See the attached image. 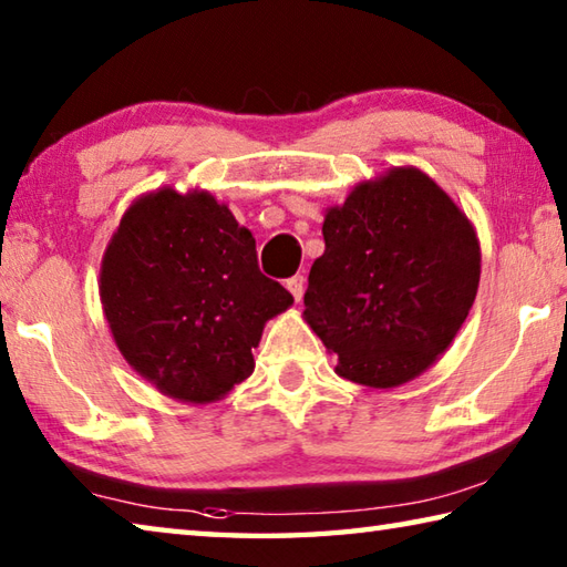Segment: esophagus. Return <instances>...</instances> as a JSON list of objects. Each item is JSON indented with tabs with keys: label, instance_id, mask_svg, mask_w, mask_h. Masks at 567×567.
<instances>
[{
	"label": "esophagus",
	"instance_id": "obj_1",
	"mask_svg": "<svg viewBox=\"0 0 567 567\" xmlns=\"http://www.w3.org/2000/svg\"><path fill=\"white\" fill-rule=\"evenodd\" d=\"M287 290H290L295 300L300 302V300H302V295H305V277H302V275H295V277H290V280H287Z\"/></svg>",
	"mask_w": 567,
	"mask_h": 567
}]
</instances>
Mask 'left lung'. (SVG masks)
<instances>
[{
  "instance_id": "left-lung-1",
  "label": "left lung",
  "mask_w": 567,
  "mask_h": 567,
  "mask_svg": "<svg viewBox=\"0 0 567 567\" xmlns=\"http://www.w3.org/2000/svg\"><path fill=\"white\" fill-rule=\"evenodd\" d=\"M305 320L334 372L368 388L417 378L463 328L480 282V245L465 213L425 172L395 167L360 182L322 223Z\"/></svg>"
}]
</instances>
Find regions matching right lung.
Here are the masks:
<instances>
[{
    "mask_svg": "<svg viewBox=\"0 0 567 567\" xmlns=\"http://www.w3.org/2000/svg\"><path fill=\"white\" fill-rule=\"evenodd\" d=\"M112 338L165 395L205 405L255 370L265 322L292 295L257 267L255 237L209 192L165 187L124 213L102 257Z\"/></svg>",
    "mask_w": 567,
    "mask_h": 567,
    "instance_id": "1",
    "label": "right lung"
}]
</instances>
